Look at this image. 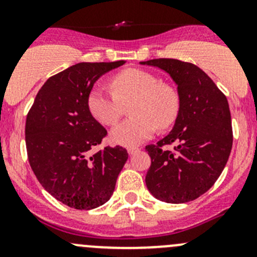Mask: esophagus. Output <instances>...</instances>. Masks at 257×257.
Listing matches in <instances>:
<instances>
[{"label": "esophagus", "mask_w": 257, "mask_h": 257, "mask_svg": "<svg viewBox=\"0 0 257 257\" xmlns=\"http://www.w3.org/2000/svg\"><path fill=\"white\" fill-rule=\"evenodd\" d=\"M138 150H139L138 147H129V148H128V153H129V154H131V155H133L134 153H137V152H138Z\"/></svg>", "instance_id": "esophagus-1"}]
</instances>
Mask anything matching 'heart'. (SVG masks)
<instances>
[{
    "mask_svg": "<svg viewBox=\"0 0 257 257\" xmlns=\"http://www.w3.org/2000/svg\"><path fill=\"white\" fill-rule=\"evenodd\" d=\"M112 92L94 87L88 94L87 105L99 123L113 125L128 104L131 118L110 132L113 143L133 147L147 141L159 129H168L177 120L180 100L170 84L159 82L155 74L141 68H126L110 79Z\"/></svg>",
    "mask_w": 257,
    "mask_h": 257,
    "instance_id": "obj_1",
    "label": "heart"
}]
</instances>
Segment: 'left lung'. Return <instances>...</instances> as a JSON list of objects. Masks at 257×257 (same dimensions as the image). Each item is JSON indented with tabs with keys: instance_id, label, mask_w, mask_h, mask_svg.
Instances as JSON below:
<instances>
[{
	"instance_id": "8db88e82",
	"label": "left lung",
	"mask_w": 257,
	"mask_h": 257,
	"mask_svg": "<svg viewBox=\"0 0 257 257\" xmlns=\"http://www.w3.org/2000/svg\"><path fill=\"white\" fill-rule=\"evenodd\" d=\"M164 69L178 84L180 108L173 131L145 147L152 159L147 188L165 203L195 200L209 190L226 165L232 148L229 103L195 64L173 58L141 62ZM176 144L172 151L165 148Z\"/></svg>"
}]
</instances>
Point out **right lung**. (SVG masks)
<instances>
[{"label":"right lung","instance_id":"1","mask_svg":"<svg viewBox=\"0 0 257 257\" xmlns=\"http://www.w3.org/2000/svg\"><path fill=\"white\" fill-rule=\"evenodd\" d=\"M124 63L74 64L48 78L28 110L25 134L31 168L41 185L69 208L90 210L109 200L128 159L119 145L90 155L108 133L87 105L95 80Z\"/></svg>","mask_w":257,"mask_h":257}]
</instances>
